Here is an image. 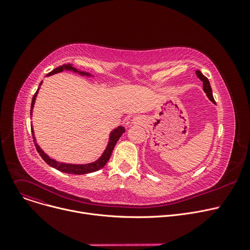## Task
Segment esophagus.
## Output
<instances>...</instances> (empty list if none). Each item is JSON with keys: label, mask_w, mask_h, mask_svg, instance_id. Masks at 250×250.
I'll return each mask as SVG.
<instances>
[{"label": "esophagus", "mask_w": 250, "mask_h": 250, "mask_svg": "<svg viewBox=\"0 0 250 250\" xmlns=\"http://www.w3.org/2000/svg\"><path fill=\"white\" fill-rule=\"evenodd\" d=\"M141 122L142 121H141V118L139 116H136L132 120V124H134V125H139V124H141Z\"/></svg>", "instance_id": "esophagus-1"}]
</instances>
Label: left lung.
<instances>
[{"label": "left lung", "mask_w": 250, "mask_h": 250, "mask_svg": "<svg viewBox=\"0 0 250 250\" xmlns=\"http://www.w3.org/2000/svg\"><path fill=\"white\" fill-rule=\"evenodd\" d=\"M195 74H196V77H198V78L200 79V80L203 82V88H204V91H205V93L207 94L208 98L209 100H211L214 104H216V102H215V100H214V96H213L212 88H211V85H209V82H208V78L205 77L200 71H196Z\"/></svg>", "instance_id": "1"}]
</instances>
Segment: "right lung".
<instances>
[{
	"label": "right lung",
	"instance_id": "obj_1",
	"mask_svg": "<svg viewBox=\"0 0 250 250\" xmlns=\"http://www.w3.org/2000/svg\"><path fill=\"white\" fill-rule=\"evenodd\" d=\"M63 71H69V72H73V73H76V74H79L80 76H86L88 78L90 77H94L93 75H91L89 73H86L84 71H81V70H77L76 68H74L73 65L71 63H68V64H62L61 65V67L55 69L54 71H51L50 73H48L46 75V77L48 76H51V75H55V74H58V73H62ZM42 84V81L41 82V84H39V87L38 89L36 90L35 94L32 98V102H31V109H30V116H32V112H33V107H34V103H35V100H36V97H37V94H38V91L39 89H41V86ZM31 132H32V136H33V141H34V144H35V147H36V150L37 152L39 153V155L42 156V158L51 167L56 168L57 170H59V171H62V172H64V173H68V174H78V175H81V174H87V173H91V172H94V171H97V170L103 168L105 166V164L107 163V161L109 160L110 156H111V153H112V150L115 146V144L117 143L118 139H120L122 137V135L125 132V126L123 125H120L117 126L116 128L112 129L110 134H109V139H108V143H107V146L106 148H105V150L103 151L102 155L99 157V158L93 162L91 163H86V164H72V163H64V162H60V161H57L55 159H52L51 157H49L46 153H44V151L38 146V144L36 143V138L34 136V129H33V126L31 125Z\"/></svg>",
	"mask_w": 250,
	"mask_h": 250
}]
</instances>
